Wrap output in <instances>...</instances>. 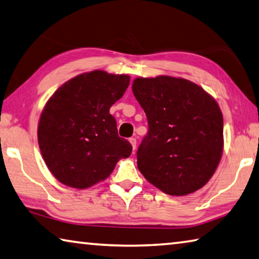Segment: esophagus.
<instances>
[{
	"mask_svg": "<svg viewBox=\"0 0 259 259\" xmlns=\"http://www.w3.org/2000/svg\"><path fill=\"white\" fill-rule=\"evenodd\" d=\"M130 142H131V144H132V147H133V149L135 150V148H137V139L131 138L130 139Z\"/></svg>",
	"mask_w": 259,
	"mask_h": 259,
	"instance_id": "1",
	"label": "esophagus"
}]
</instances>
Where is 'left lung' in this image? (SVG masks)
Instances as JSON below:
<instances>
[{"label":"left lung","mask_w":259,"mask_h":259,"mask_svg":"<svg viewBox=\"0 0 259 259\" xmlns=\"http://www.w3.org/2000/svg\"><path fill=\"white\" fill-rule=\"evenodd\" d=\"M132 90L148 119L138 149V168L170 196L205 185L223 152V116L205 90L184 78L134 79Z\"/></svg>","instance_id":"obj_1"}]
</instances>
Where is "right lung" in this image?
I'll use <instances>...</instances> for the list:
<instances>
[{"label":"right lung","instance_id":"1","mask_svg":"<svg viewBox=\"0 0 259 259\" xmlns=\"http://www.w3.org/2000/svg\"><path fill=\"white\" fill-rule=\"evenodd\" d=\"M130 85V76L102 70L81 74L60 86L44 107L38 146L59 182L86 189L106 180L132 146L118 137L110 107Z\"/></svg>","mask_w":259,"mask_h":259}]
</instances>
